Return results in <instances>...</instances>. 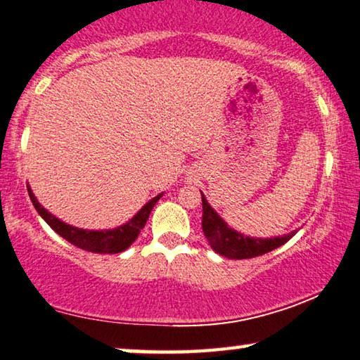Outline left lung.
Returning a JSON list of instances; mask_svg holds the SVG:
<instances>
[{
	"label": "left lung",
	"instance_id": "obj_1",
	"mask_svg": "<svg viewBox=\"0 0 360 360\" xmlns=\"http://www.w3.org/2000/svg\"><path fill=\"white\" fill-rule=\"evenodd\" d=\"M203 203V218L202 227L203 233L207 237L210 247L221 256H226L229 259H248L255 256H261L269 253L272 250L282 247L292 238L296 231L285 233V236L272 237V238H255L243 236V233L233 231L227 226V222L216 213L214 208L208 203L207 198L202 193Z\"/></svg>",
	"mask_w": 360,
	"mask_h": 360
}]
</instances>
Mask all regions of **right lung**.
Returning a JSON list of instances; mask_svg holds the SVG:
<instances>
[{
	"label": "right lung",
	"mask_w": 360,
	"mask_h": 360,
	"mask_svg": "<svg viewBox=\"0 0 360 360\" xmlns=\"http://www.w3.org/2000/svg\"><path fill=\"white\" fill-rule=\"evenodd\" d=\"M27 191H28V195H30L33 207H35V210L38 211V214L51 226V229L56 231L60 237H64L65 240H68L72 245H75V247L86 250V252H91V253H101V255H115L129 248V245L138 238L141 229L146 226L152 208L155 207V203L160 200V197L163 195L162 192L158 193L157 197H153L152 200L147 202L144 207H142L138 213H136L133 218L127 222V224L118 226L115 229L89 231V229H79V227L70 226L67 224V222L60 221L59 218H56L54 214H51L49 211L37 200L35 193L32 192L30 186H27Z\"/></svg>",
	"instance_id": "obj_1"
}]
</instances>
